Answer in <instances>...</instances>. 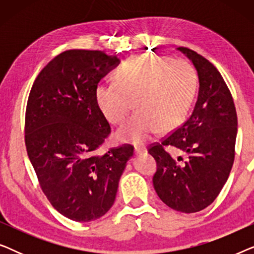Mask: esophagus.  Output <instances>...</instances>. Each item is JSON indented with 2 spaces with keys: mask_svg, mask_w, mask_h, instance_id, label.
<instances>
[{
  "mask_svg": "<svg viewBox=\"0 0 254 254\" xmlns=\"http://www.w3.org/2000/svg\"><path fill=\"white\" fill-rule=\"evenodd\" d=\"M134 150H135V154H136V155H142V154H144V152H147V148H145L144 145L136 144L134 147Z\"/></svg>",
  "mask_w": 254,
  "mask_h": 254,
  "instance_id": "1",
  "label": "esophagus"
}]
</instances>
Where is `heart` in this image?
Returning a JSON list of instances; mask_svg holds the SVG:
<instances>
[{"instance_id":"1","label":"heart","mask_w":254,"mask_h":254,"mask_svg":"<svg viewBox=\"0 0 254 254\" xmlns=\"http://www.w3.org/2000/svg\"><path fill=\"white\" fill-rule=\"evenodd\" d=\"M195 89V71L183 59L137 55L125 62L114 83L97 85L95 98L111 124L126 121L135 105L136 113L117 133L118 140L144 143L161 127L171 128L185 117Z\"/></svg>"}]
</instances>
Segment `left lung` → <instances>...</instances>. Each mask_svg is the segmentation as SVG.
<instances>
[{"label": "left lung", "instance_id": "1", "mask_svg": "<svg viewBox=\"0 0 254 254\" xmlns=\"http://www.w3.org/2000/svg\"><path fill=\"white\" fill-rule=\"evenodd\" d=\"M177 50L196 69L197 99L184 125L148 151L157 163L152 183L159 199L172 209L190 214L209 206L227 183L235 159L237 113L216 67L190 48ZM166 145L185 152L187 158H172L164 150Z\"/></svg>", "mask_w": 254, "mask_h": 254}]
</instances>
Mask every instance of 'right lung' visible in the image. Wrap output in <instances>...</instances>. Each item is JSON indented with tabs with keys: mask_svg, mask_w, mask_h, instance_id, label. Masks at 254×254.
<instances>
[{
	"mask_svg": "<svg viewBox=\"0 0 254 254\" xmlns=\"http://www.w3.org/2000/svg\"><path fill=\"white\" fill-rule=\"evenodd\" d=\"M120 64L102 51L69 50L39 72L25 113V144L40 187L67 218L90 222L105 215L134 147L99 154L111 133L95 90Z\"/></svg>",
	"mask_w": 254,
	"mask_h": 254,
	"instance_id": "right-lung-1",
	"label": "right lung"
}]
</instances>
